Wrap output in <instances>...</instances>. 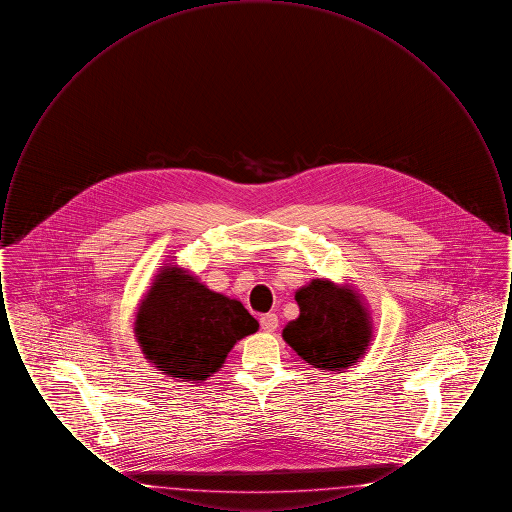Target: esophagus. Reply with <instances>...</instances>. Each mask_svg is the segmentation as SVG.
Listing matches in <instances>:
<instances>
[{
  "label": "esophagus",
  "instance_id": "1",
  "mask_svg": "<svg viewBox=\"0 0 512 512\" xmlns=\"http://www.w3.org/2000/svg\"><path fill=\"white\" fill-rule=\"evenodd\" d=\"M261 328L265 332H274L278 328V317L274 313H267L261 317Z\"/></svg>",
  "mask_w": 512,
  "mask_h": 512
}]
</instances>
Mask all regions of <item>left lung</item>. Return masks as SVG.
<instances>
[{
	"instance_id": "8db88e82",
	"label": "left lung",
	"mask_w": 512,
	"mask_h": 512,
	"mask_svg": "<svg viewBox=\"0 0 512 512\" xmlns=\"http://www.w3.org/2000/svg\"><path fill=\"white\" fill-rule=\"evenodd\" d=\"M295 301L299 317L286 324L282 338L303 361L338 372L365 355L372 324L351 286L317 278L295 292Z\"/></svg>"
}]
</instances>
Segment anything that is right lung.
I'll return each instance as SVG.
<instances>
[{
  "instance_id": "obj_1",
  "label": "right lung",
  "mask_w": 512,
  "mask_h": 512,
  "mask_svg": "<svg viewBox=\"0 0 512 512\" xmlns=\"http://www.w3.org/2000/svg\"><path fill=\"white\" fill-rule=\"evenodd\" d=\"M257 330L238 299L211 292L176 265L159 270L134 322L147 361L184 382L213 376L234 343Z\"/></svg>"
}]
</instances>
